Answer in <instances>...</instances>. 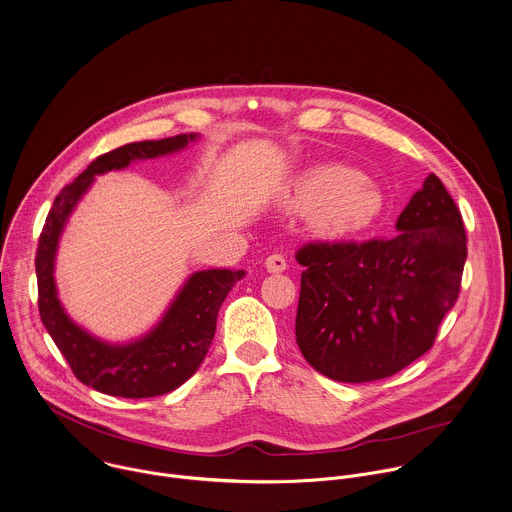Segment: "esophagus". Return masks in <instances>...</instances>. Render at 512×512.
<instances>
[{
	"label": "esophagus",
	"mask_w": 512,
	"mask_h": 512,
	"mask_svg": "<svg viewBox=\"0 0 512 512\" xmlns=\"http://www.w3.org/2000/svg\"><path fill=\"white\" fill-rule=\"evenodd\" d=\"M265 269H267L269 273H283V271L287 269V261H285L283 255L273 253V255H269V257L265 259Z\"/></svg>",
	"instance_id": "obj_1"
}]
</instances>
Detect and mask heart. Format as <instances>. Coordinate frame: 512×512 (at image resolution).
<instances>
[{
	"label": "heart",
	"mask_w": 512,
	"mask_h": 512,
	"mask_svg": "<svg viewBox=\"0 0 512 512\" xmlns=\"http://www.w3.org/2000/svg\"><path fill=\"white\" fill-rule=\"evenodd\" d=\"M281 201L289 209L311 211V229L327 239L363 233L385 211L381 187L345 165H319L305 171L285 187Z\"/></svg>",
	"instance_id": "1"
}]
</instances>
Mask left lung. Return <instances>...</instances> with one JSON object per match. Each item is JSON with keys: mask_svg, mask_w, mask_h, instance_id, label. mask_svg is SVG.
Returning <instances> with one entry per match:
<instances>
[{"mask_svg": "<svg viewBox=\"0 0 512 512\" xmlns=\"http://www.w3.org/2000/svg\"><path fill=\"white\" fill-rule=\"evenodd\" d=\"M395 237L367 243H311L295 337L309 365L341 383L391 377L433 347L455 307L467 261L463 217L437 175H429L397 219Z\"/></svg>", "mask_w": 512, "mask_h": 512, "instance_id": "1", "label": "left lung"}]
</instances>
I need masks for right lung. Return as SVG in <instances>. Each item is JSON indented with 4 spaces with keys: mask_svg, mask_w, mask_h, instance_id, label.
<instances>
[{
    "mask_svg": "<svg viewBox=\"0 0 512 512\" xmlns=\"http://www.w3.org/2000/svg\"><path fill=\"white\" fill-rule=\"evenodd\" d=\"M197 139V133H181L159 141L129 143L97 157L71 185L61 189L45 219L35 257L41 323L75 377L99 393L147 399L183 385L209 351L221 303L231 287L245 277L243 269H203L191 273L159 321L143 335L123 343L89 333L69 317L59 299L55 283L59 241L71 213L91 189L95 177L121 171L137 161L179 153Z\"/></svg>",
    "mask_w": 512,
    "mask_h": 512,
    "instance_id": "right-lung-1",
    "label": "right lung"
}]
</instances>
